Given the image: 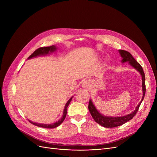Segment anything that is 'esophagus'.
<instances>
[{
    "label": "esophagus",
    "mask_w": 157,
    "mask_h": 157,
    "mask_svg": "<svg viewBox=\"0 0 157 157\" xmlns=\"http://www.w3.org/2000/svg\"><path fill=\"white\" fill-rule=\"evenodd\" d=\"M82 86L83 88L86 89H89L90 87L92 86V80H84Z\"/></svg>",
    "instance_id": "1"
}]
</instances>
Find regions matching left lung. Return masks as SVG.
Returning <instances> with one entry per match:
<instances>
[{"mask_svg":"<svg viewBox=\"0 0 157 157\" xmlns=\"http://www.w3.org/2000/svg\"><path fill=\"white\" fill-rule=\"evenodd\" d=\"M118 52H119L122 58L121 61L122 63L128 62V63H129L132 67L136 69L141 74L142 77V90H143V96H142V99L140 103H139V105L136 107L135 110L130 114H128V115L123 117H107L103 115L102 114H101L98 111V109L95 107L92 101L90 99L88 104V109L90 114H91L94 120L96 121L98 124L105 128L117 127L124 124V123L130 121L132 118H133V117H134L137 111H138L139 107L141 105V103L143 101L145 94V77L143 68H142L141 65L133 58V56L131 55L130 52L122 50H119Z\"/></svg>","mask_w":157,"mask_h":157,"instance_id":"8db88e82","label":"left lung"}]
</instances>
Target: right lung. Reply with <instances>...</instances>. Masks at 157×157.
Segmentation results:
<instances>
[{"instance_id": "add662e5", "label": "right lung", "mask_w": 157, "mask_h": 157, "mask_svg": "<svg viewBox=\"0 0 157 157\" xmlns=\"http://www.w3.org/2000/svg\"><path fill=\"white\" fill-rule=\"evenodd\" d=\"M56 50H57V48L54 45L50 46H47V47H41V48H38L37 50H36L34 52H33V53L29 57V58H28V59L35 58V57L40 56H45L47 54H49L50 53H52V52H55ZM72 98H73V96L69 99L67 103H66L64 110H63V116H62V117H61V119L59 120L58 121L56 122L55 123H53V124H40V123L33 122L31 121L30 120H29V122L31 123V124H33V125H35L36 126L46 128H54L59 126L61 124V123L63 122L64 119L65 118V117H66V115H67V107H68Z\"/></svg>"}]
</instances>
